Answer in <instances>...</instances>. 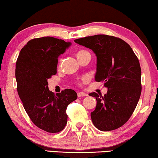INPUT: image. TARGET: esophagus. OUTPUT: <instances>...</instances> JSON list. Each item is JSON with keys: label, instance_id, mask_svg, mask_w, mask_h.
Listing matches in <instances>:
<instances>
[{"label": "esophagus", "instance_id": "obj_1", "mask_svg": "<svg viewBox=\"0 0 158 158\" xmlns=\"http://www.w3.org/2000/svg\"><path fill=\"white\" fill-rule=\"evenodd\" d=\"M86 96H88V94H85V93H84V92H78V93H77V96H78V97Z\"/></svg>", "mask_w": 158, "mask_h": 158}]
</instances>
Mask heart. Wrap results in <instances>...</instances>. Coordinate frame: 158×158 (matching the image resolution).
Here are the masks:
<instances>
[{"label": "heart", "instance_id": "b5f03b06", "mask_svg": "<svg viewBox=\"0 0 158 158\" xmlns=\"http://www.w3.org/2000/svg\"><path fill=\"white\" fill-rule=\"evenodd\" d=\"M85 52H86V51H85V50L78 51V52H77V57H78V56L81 55H83V54H84Z\"/></svg>", "mask_w": 158, "mask_h": 158}]
</instances>
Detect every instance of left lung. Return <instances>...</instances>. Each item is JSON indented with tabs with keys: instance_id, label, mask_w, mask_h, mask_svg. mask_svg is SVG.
Wrapping results in <instances>:
<instances>
[{
	"instance_id": "left-lung-1",
	"label": "left lung",
	"mask_w": 158,
	"mask_h": 158,
	"mask_svg": "<svg viewBox=\"0 0 158 158\" xmlns=\"http://www.w3.org/2000/svg\"><path fill=\"white\" fill-rule=\"evenodd\" d=\"M75 42L93 50L97 57L95 80L104 82L108 91L96 93V109L90 114L99 130L111 131L124 125L133 114L142 91L141 68L131 47L122 39L98 34L77 39Z\"/></svg>"
}]
</instances>
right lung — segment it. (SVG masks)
<instances>
[{
	"label": "right lung",
	"instance_id": "1",
	"mask_svg": "<svg viewBox=\"0 0 158 158\" xmlns=\"http://www.w3.org/2000/svg\"><path fill=\"white\" fill-rule=\"evenodd\" d=\"M70 45L51 36L33 39L21 49L16 63L17 90L23 108L31 122L47 132L64 128L67 107L77 98L72 89L55 94L47 86V79L57 73L58 57Z\"/></svg>",
	"mask_w": 158,
	"mask_h": 158
}]
</instances>
